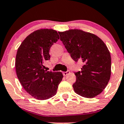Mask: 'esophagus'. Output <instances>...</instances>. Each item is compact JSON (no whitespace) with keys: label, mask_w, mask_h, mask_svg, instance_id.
Listing matches in <instances>:
<instances>
[{"label":"esophagus","mask_w":124,"mask_h":124,"mask_svg":"<svg viewBox=\"0 0 124 124\" xmlns=\"http://www.w3.org/2000/svg\"><path fill=\"white\" fill-rule=\"evenodd\" d=\"M70 73V71H67V72H63V76H67V75H68V74Z\"/></svg>","instance_id":"esophagus-1"}]
</instances>
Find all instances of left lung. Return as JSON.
Listing matches in <instances>:
<instances>
[{"mask_svg":"<svg viewBox=\"0 0 124 124\" xmlns=\"http://www.w3.org/2000/svg\"><path fill=\"white\" fill-rule=\"evenodd\" d=\"M60 39L74 61H82L80 72L75 73V93L93 98L106 87L111 77V59L104 42L94 34L79 29L58 32Z\"/></svg>","mask_w":124,"mask_h":124,"instance_id":"1","label":"left lung"}]
</instances>
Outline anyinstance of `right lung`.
I'll return each instance as SVG.
<instances>
[{
  "mask_svg": "<svg viewBox=\"0 0 124 124\" xmlns=\"http://www.w3.org/2000/svg\"><path fill=\"white\" fill-rule=\"evenodd\" d=\"M59 39L54 30H38L28 35L18 48L17 76L23 87L35 99L44 100L55 96L63 78L61 72L47 71L44 66V62L50 59V48Z\"/></svg>",
  "mask_w": 124,
  "mask_h": 124,
  "instance_id": "right-lung-1",
  "label": "right lung"
}]
</instances>
